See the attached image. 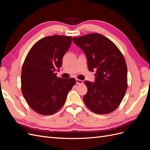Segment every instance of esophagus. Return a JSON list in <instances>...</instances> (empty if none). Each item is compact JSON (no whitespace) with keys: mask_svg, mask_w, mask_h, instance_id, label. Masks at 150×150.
<instances>
[{"mask_svg":"<svg viewBox=\"0 0 150 150\" xmlns=\"http://www.w3.org/2000/svg\"><path fill=\"white\" fill-rule=\"evenodd\" d=\"M83 83V81L82 80H80V79H76V84H81Z\"/></svg>","mask_w":150,"mask_h":150,"instance_id":"1","label":"esophagus"}]
</instances>
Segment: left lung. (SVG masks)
<instances>
[{
  "instance_id": "8db88e82",
  "label": "left lung",
  "mask_w": 150,
  "mask_h": 150,
  "mask_svg": "<svg viewBox=\"0 0 150 150\" xmlns=\"http://www.w3.org/2000/svg\"><path fill=\"white\" fill-rule=\"evenodd\" d=\"M72 41L84 52L90 71H96L94 83L85 81L88 92L83 101L89 110L108 114L119 106L127 89V66L122 53L105 36L93 33Z\"/></svg>"
}]
</instances>
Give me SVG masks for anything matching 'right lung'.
<instances>
[{
	"mask_svg": "<svg viewBox=\"0 0 150 150\" xmlns=\"http://www.w3.org/2000/svg\"><path fill=\"white\" fill-rule=\"evenodd\" d=\"M71 36L52 35L32 47L22 66L21 89L29 106L39 114L51 115L64 105L76 84L74 78H57L63 56L72 42Z\"/></svg>",
	"mask_w": 150,
	"mask_h": 150,
	"instance_id": "right-lung-1",
	"label": "right lung"
}]
</instances>
